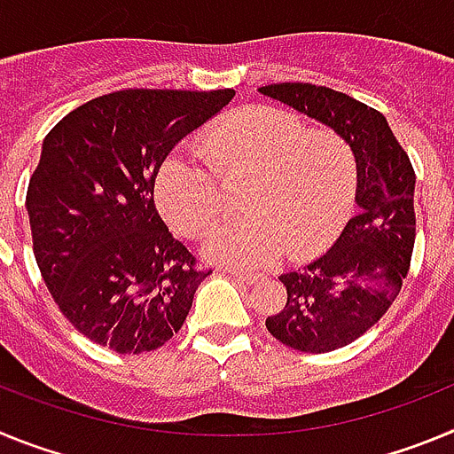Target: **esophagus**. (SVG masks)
<instances>
[{
    "label": "esophagus",
    "mask_w": 454,
    "mask_h": 454,
    "mask_svg": "<svg viewBox=\"0 0 454 454\" xmlns=\"http://www.w3.org/2000/svg\"><path fill=\"white\" fill-rule=\"evenodd\" d=\"M230 277H234V279H239V282L243 284H254L259 282V275H252V272H240V270H224Z\"/></svg>",
    "instance_id": "1"
}]
</instances>
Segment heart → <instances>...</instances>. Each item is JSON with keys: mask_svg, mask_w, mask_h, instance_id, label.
<instances>
[{"mask_svg": "<svg viewBox=\"0 0 454 454\" xmlns=\"http://www.w3.org/2000/svg\"><path fill=\"white\" fill-rule=\"evenodd\" d=\"M207 166L172 156L159 168L156 204L184 236H202L239 188L243 218L207 239L208 259L239 268L318 254L346 227L356 195V154L332 127H307L275 106L236 108L198 140Z\"/></svg>", "mask_w": 454, "mask_h": 454, "instance_id": "obj_1", "label": "heart"}]
</instances>
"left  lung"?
<instances>
[{
    "label": "left lung",
    "instance_id": "left-lung-1",
    "mask_svg": "<svg viewBox=\"0 0 454 454\" xmlns=\"http://www.w3.org/2000/svg\"><path fill=\"white\" fill-rule=\"evenodd\" d=\"M263 95L325 122L356 154V204L334 246L286 272V304L266 327L300 352H332L366 334L398 298L416 239V175L387 118L346 92L302 82L262 86Z\"/></svg>",
    "mask_w": 454,
    "mask_h": 454
}]
</instances>
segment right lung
I'll return each instance as SVG.
<instances>
[{"label":"right lung","instance_id":"1","mask_svg":"<svg viewBox=\"0 0 454 454\" xmlns=\"http://www.w3.org/2000/svg\"><path fill=\"white\" fill-rule=\"evenodd\" d=\"M236 90L108 92L47 134L27 188L35 263L74 330L120 355L161 348L182 330L211 275L156 211L172 147Z\"/></svg>","mask_w":454,"mask_h":454}]
</instances>
